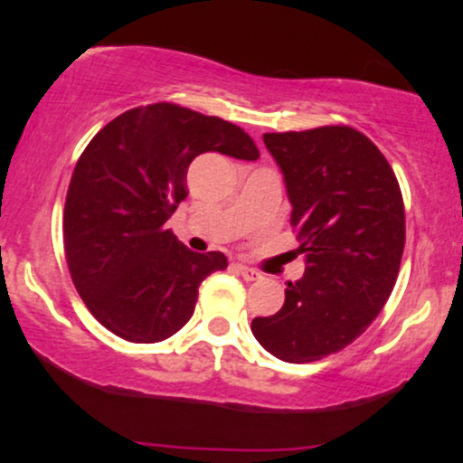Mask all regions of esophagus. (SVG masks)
Instances as JSON below:
<instances>
[{
    "label": "esophagus",
    "instance_id": "34e87169",
    "mask_svg": "<svg viewBox=\"0 0 463 463\" xmlns=\"http://www.w3.org/2000/svg\"><path fill=\"white\" fill-rule=\"evenodd\" d=\"M237 272L241 274L246 280H257V279H261V272H257V269H254V268H248V265H241V263L237 265Z\"/></svg>",
    "mask_w": 463,
    "mask_h": 463
}]
</instances>
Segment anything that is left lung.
<instances>
[{"mask_svg": "<svg viewBox=\"0 0 463 463\" xmlns=\"http://www.w3.org/2000/svg\"><path fill=\"white\" fill-rule=\"evenodd\" d=\"M283 172L305 276L287 283L283 309L254 317L257 342L287 364H309L353 344L394 289L405 248V204L387 158L350 126L268 132Z\"/></svg>", "mask_w": 463, "mask_h": 463, "instance_id": "8db88e82", "label": "left lung"}]
</instances>
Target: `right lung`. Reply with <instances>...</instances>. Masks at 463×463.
Segmentation results:
<instances>
[{"instance_id":"obj_1","label":"right lung","mask_w":463,"mask_h":463,"mask_svg":"<svg viewBox=\"0 0 463 463\" xmlns=\"http://www.w3.org/2000/svg\"><path fill=\"white\" fill-rule=\"evenodd\" d=\"M204 152L259 158L239 126L169 102L115 117L78 158L62 215L69 274L117 337H172L194 316L202 280L226 269L224 254L191 252L167 228L189 194V165Z\"/></svg>"}]
</instances>
